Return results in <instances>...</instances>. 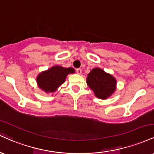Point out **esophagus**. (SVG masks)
Returning a JSON list of instances; mask_svg holds the SVG:
<instances>
[{
  "mask_svg": "<svg viewBox=\"0 0 154 154\" xmlns=\"http://www.w3.org/2000/svg\"><path fill=\"white\" fill-rule=\"evenodd\" d=\"M76 72H77V73L78 74V75H81V73H82V69H76Z\"/></svg>",
  "mask_w": 154,
  "mask_h": 154,
  "instance_id": "obj_1",
  "label": "esophagus"
}]
</instances>
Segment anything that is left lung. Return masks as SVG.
Instances as JSON below:
<instances>
[{"label": "left lung", "mask_w": 154, "mask_h": 154, "mask_svg": "<svg viewBox=\"0 0 154 154\" xmlns=\"http://www.w3.org/2000/svg\"><path fill=\"white\" fill-rule=\"evenodd\" d=\"M86 82L95 97L102 100L107 99L116 90L115 77L100 68L93 69L88 75Z\"/></svg>", "instance_id": "8db88e82"}]
</instances>
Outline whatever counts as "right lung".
I'll list each match as a JSON object with an SVG mask.
<instances>
[{
    "instance_id": "right-lung-1",
    "label": "right lung",
    "mask_w": 154,
    "mask_h": 154,
    "mask_svg": "<svg viewBox=\"0 0 154 154\" xmlns=\"http://www.w3.org/2000/svg\"><path fill=\"white\" fill-rule=\"evenodd\" d=\"M75 72V69L72 67L54 66L40 72L37 76L36 82L38 88L45 93H54L65 82L67 75Z\"/></svg>"
}]
</instances>
